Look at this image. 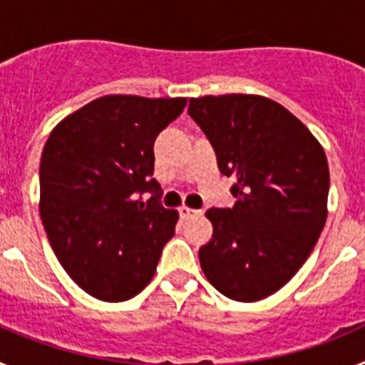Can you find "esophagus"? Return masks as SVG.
I'll use <instances>...</instances> for the list:
<instances>
[{
  "mask_svg": "<svg viewBox=\"0 0 365 365\" xmlns=\"http://www.w3.org/2000/svg\"><path fill=\"white\" fill-rule=\"evenodd\" d=\"M179 214H180V217H182V219H192V217H197V215H201V210H195V208H188V206H180Z\"/></svg>",
  "mask_w": 365,
  "mask_h": 365,
  "instance_id": "obj_1",
  "label": "esophagus"
}]
</instances>
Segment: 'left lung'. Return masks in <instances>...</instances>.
I'll return each mask as SVG.
<instances>
[{
    "instance_id": "obj_1",
    "label": "left lung",
    "mask_w": 365,
    "mask_h": 365,
    "mask_svg": "<svg viewBox=\"0 0 365 365\" xmlns=\"http://www.w3.org/2000/svg\"><path fill=\"white\" fill-rule=\"evenodd\" d=\"M188 115L210 140L222 175L234 177L232 208H210L201 269L221 294L257 302L305 263L327 219L324 148L283 106L265 96L190 98Z\"/></svg>"
}]
</instances>
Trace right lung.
Returning <instances> with one entry per match:
<instances>
[{
  "label": "right lung",
  "mask_w": 365,
  "mask_h": 365,
  "mask_svg": "<svg viewBox=\"0 0 365 365\" xmlns=\"http://www.w3.org/2000/svg\"><path fill=\"white\" fill-rule=\"evenodd\" d=\"M185 106L186 98L102 96L47 138L41 222L58 261L87 294L125 302L153 278L179 219L159 202L153 143Z\"/></svg>",
  "instance_id": "1"
}]
</instances>
